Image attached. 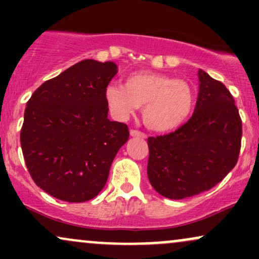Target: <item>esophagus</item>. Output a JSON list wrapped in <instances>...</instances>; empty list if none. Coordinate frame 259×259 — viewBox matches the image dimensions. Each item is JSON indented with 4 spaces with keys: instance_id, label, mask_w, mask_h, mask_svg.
I'll list each match as a JSON object with an SVG mask.
<instances>
[{
    "instance_id": "esophagus-1",
    "label": "esophagus",
    "mask_w": 259,
    "mask_h": 259,
    "mask_svg": "<svg viewBox=\"0 0 259 259\" xmlns=\"http://www.w3.org/2000/svg\"><path fill=\"white\" fill-rule=\"evenodd\" d=\"M130 135L138 136V138H142V139H146V134L140 132V130H135V129L130 130Z\"/></svg>"
}]
</instances>
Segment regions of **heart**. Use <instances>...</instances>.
<instances>
[{
    "label": "heart",
    "mask_w": 259,
    "mask_h": 259,
    "mask_svg": "<svg viewBox=\"0 0 259 259\" xmlns=\"http://www.w3.org/2000/svg\"><path fill=\"white\" fill-rule=\"evenodd\" d=\"M105 99L117 119L125 120L140 107L148 129L170 132L189 119L195 107V90L185 80L152 72L129 75L125 84H109Z\"/></svg>",
    "instance_id": "1"
}]
</instances>
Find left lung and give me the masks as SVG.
Segmentation results:
<instances>
[{
	"label": "left lung",
	"instance_id": "left-lung-1",
	"mask_svg": "<svg viewBox=\"0 0 259 259\" xmlns=\"http://www.w3.org/2000/svg\"><path fill=\"white\" fill-rule=\"evenodd\" d=\"M200 91L192 117L165 135L147 139L151 185L171 200L208 191L236 165L242 121L223 82L198 70Z\"/></svg>",
	"mask_w": 259,
	"mask_h": 259
}]
</instances>
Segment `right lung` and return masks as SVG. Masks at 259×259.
<instances>
[{
	"instance_id": "right-lung-1",
	"label": "right lung",
	"mask_w": 259,
	"mask_h": 259,
	"mask_svg": "<svg viewBox=\"0 0 259 259\" xmlns=\"http://www.w3.org/2000/svg\"><path fill=\"white\" fill-rule=\"evenodd\" d=\"M117 65L85 59L45 81L26 103L20 145L34 183L58 200L96 197L129 127L107 118Z\"/></svg>"
}]
</instances>
